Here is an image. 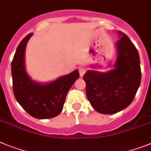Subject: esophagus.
<instances>
[{
    "label": "esophagus",
    "mask_w": 151,
    "mask_h": 151,
    "mask_svg": "<svg viewBox=\"0 0 151 151\" xmlns=\"http://www.w3.org/2000/svg\"><path fill=\"white\" fill-rule=\"evenodd\" d=\"M86 68H84V67H80L79 68L80 76H81V77H83V75L84 74V73L86 72Z\"/></svg>",
    "instance_id": "obj_1"
}]
</instances>
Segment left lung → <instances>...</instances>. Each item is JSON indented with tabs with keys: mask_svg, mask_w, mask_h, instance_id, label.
<instances>
[{
	"mask_svg": "<svg viewBox=\"0 0 151 151\" xmlns=\"http://www.w3.org/2000/svg\"><path fill=\"white\" fill-rule=\"evenodd\" d=\"M117 58L106 72L87 70L83 75L86 93L93 108L102 114L116 113L132 103L141 80L140 58L130 39L119 31Z\"/></svg>",
	"mask_w": 151,
	"mask_h": 151,
	"instance_id": "left-lung-1",
	"label": "left lung"
}]
</instances>
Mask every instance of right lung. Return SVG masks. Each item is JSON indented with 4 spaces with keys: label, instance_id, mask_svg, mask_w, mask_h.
Instances as JSON below:
<instances>
[{
    "label": "right lung",
    "instance_id": "right-lung-1",
    "mask_svg": "<svg viewBox=\"0 0 151 151\" xmlns=\"http://www.w3.org/2000/svg\"><path fill=\"white\" fill-rule=\"evenodd\" d=\"M32 33L18 45L11 64L13 90L16 99L31 116L39 119L55 117L63 109L68 90L79 78L78 70L48 83L32 81L26 71L25 50Z\"/></svg>",
    "mask_w": 151,
    "mask_h": 151
}]
</instances>
